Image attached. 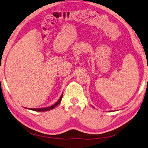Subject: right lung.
Listing matches in <instances>:
<instances>
[{"label": "right lung", "instance_id": "add662e5", "mask_svg": "<svg viewBox=\"0 0 148 148\" xmlns=\"http://www.w3.org/2000/svg\"><path fill=\"white\" fill-rule=\"evenodd\" d=\"M62 97H63V94L61 95V97H60L59 100H58L57 102L55 103V104L52 105L51 106H49V107H47V108H29V110H34V111H36V112H45V111H49V110H51L52 109H54L55 107H56L58 106V104H59L60 101H61V99H62ZM28 109V108H27Z\"/></svg>", "mask_w": 148, "mask_h": 148}]
</instances>
